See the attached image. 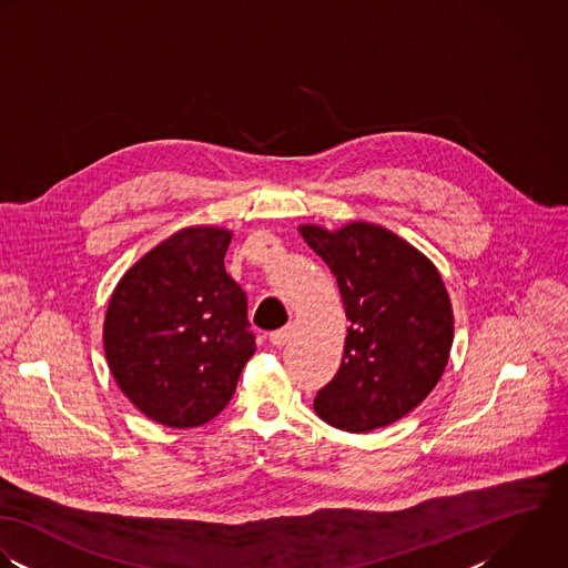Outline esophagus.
Returning a JSON list of instances; mask_svg holds the SVG:
<instances>
[{
	"mask_svg": "<svg viewBox=\"0 0 568 568\" xmlns=\"http://www.w3.org/2000/svg\"><path fill=\"white\" fill-rule=\"evenodd\" d=\"M292 336H294V323H290L287 327H283V329H278V332H272V334H270V342H272L274 346H285L287 342L292 341Z\"/></svg>",
	"mask_w": 568,
	"mask_h": 568,
	"instance_id": "obj_1",
	"label": "esophagus"
}]
</instances>
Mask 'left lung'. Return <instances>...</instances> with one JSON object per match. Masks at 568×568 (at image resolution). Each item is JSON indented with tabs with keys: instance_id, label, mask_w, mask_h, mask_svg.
Instances as JSON below:
<instances>
[{
	"instance_id": "obj_1",
	"label": "left lung",
	"mask_w": 568,
	"mask_h": 568,
	"mask_svg": "<svg viewBox=\"0 0 568 568\" xmlns=\"http://www.w3.org/2000/svg\"><path fill=\"white\" fill-rule=\"evenodd\" d=\"M298 232L334 272L348 321L341 368L314 410L344 433L390 426L433 393L448 366L454 314L444 278L422 250L379 224H303Z\"/></svg>"
}]
</instances>
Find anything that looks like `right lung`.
Here are the masks:
<instances>
[{
	"mask_svg": "<svg viewBox=\"0 0 568 568\" xmlns=\"http://www.w3.org/2000/svg\"><path fill=\"white\" fill-rule=\"evenodd\" d=\"M232 230L186 226L142 254L115 283L103 344L124 397L166 428H197L234 395L254 355L247 301L227 276Z\"/></svg>",
	"mask_w": 568,
	"mask_h": 568,
	"instance_id": "add662e5",
	"label": "right lung"
}]
</instances>
